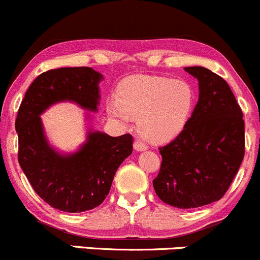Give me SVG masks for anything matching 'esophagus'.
I'll use <instances>...</instances> for the list:
<instances>
[{"instance_id": "34e87169", "label": "esophagus", "mask_w": 260, "mask_h": 260, "mask_svg": "<svg viewBox=\"0 0 260 260\" xmlns=\"http://www.w3.org/2000/svg\"><path fill=\"white\" fill-rule=\"evenodd\" d=\"M133 147H135L136 151H146V149L148 148V146L142 141H136L135 144H133Z\"/></svg>"}]
</instances>
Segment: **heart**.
Listing matches in <instances>:
<instances>
[{
    "label": "heart",
    "instance_id": "b5f03b06",
    "mask_svg": "<svg viewBox=\"0 0 260 260\" xmlns=\"http://www.w3.org/2000/svg\"><path fill=\"white\" fill-rule=\"evenodd\" d=\"M194 103V87L188 81L135 75L118 84L116 100L108 102L107 113L121 121L138 118L141 135L160 143L182 132Z\"/></svg>",
    "mask_w": 260,
    "mask_h": 260
}]
</instances>
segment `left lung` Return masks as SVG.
Here are the masks:
<instances>
[{"instance_id": "8db88e82", "label": "left lung", "mask_w": 260, "mask_h": 260, "mask_svg": "<svg viewBox=\"0 0 260 260\" xmlns=\"http://www.w3.org/2000/svg\"><path fill=\"white\" fill-rule=\"evenodd\" d=\"M198 78L199 100L182 132L159 147L162 163L153 179L157 196L177 208L219 201L245 153L244 119L231 87L204 67H185Z\"/></svg>"}]
</instances>
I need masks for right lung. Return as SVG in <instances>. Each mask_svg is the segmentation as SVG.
Masks as SVG:
<instances>
[{"label": "right lung", "instance_id": "obj_1", "mask_svg": "<svg viewBox=\"0 0 260 260\" xmlns=\"http://www.w3.org/2000/svg\"><path fill=\"white\" fill-rule=\"evenodd\" d=\"M102 76L89 67H64L41 73L27 89L15 125L18 163L29 184L53 208L80 213L100 206L108 196L114 174L132 153L133 137L89 133L72 155H59L46 142L40 114L59 101H73L95 111Z\"/></svg>", "mask_w": 260, "mask_h": 260}]
</instances>
